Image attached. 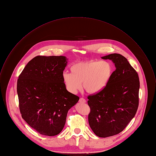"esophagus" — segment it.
Listing matches in <instances>:
<instances>
[{"label": "esophagus", "mask_w": 156, "mask_h": 156, "mask_svg": "<svg viewBox=\"0 0 156 156\" xmlns=\"http://www.w3.org/2000/svg\"><path fill=\"white\" fill-rule=\"evenodd\" d=\"M79 102L80 103H86V100L83 98H80L79 99Z\"/></svg>", "instance_id": "esophagus-1"}]
</instances>
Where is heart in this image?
<instances>
[{"label": "heart", "mask_w": 156, "mask_h": 156, "mask_svg": "<svg viewBox=\"0 0 156 156\" xmlns=\"http://www.w3.org/2000/svg\"><path fill=\"white\" fill-rule=\"evenodd\" d=\"M71 74L64 73L62 79L66 90L77 93L82 87L90 94L102 91L110 82L114 72L112 64L106 60H90L76 63L70 67Z\"/></svg>", "instance_id": "b5f03b06"}]
</instances>
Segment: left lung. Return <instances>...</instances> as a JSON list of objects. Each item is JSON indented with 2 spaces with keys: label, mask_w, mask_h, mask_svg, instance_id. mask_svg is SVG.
I'll return each instance as SVG.
<instances>
[{
  "label": "left lung",
  "mask_w": 156,
  "mask_h": 156,
  "mask_svg": "<svg viewBox=\"0 0 156 156\" xmlns=\"http://www.w3.org/2000/svg\"><path fill=\"white\" fill-rule=\"evenodd\" d=\"M101 58L111 60L115 70L102 91L88 97L91 109L88 122L96 136L107 137L122 132L135 116L140 82L137 73L124 56L114 53Z\"/></svg>",
  "instance_id": "1"
}]
</instances>
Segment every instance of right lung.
<instances>
[{
  "label": "right lung",
  "mask_w": 156,
  "mask_h": 156,
  "mask_svg": "<svg viewBox=\"0 0 156 156\" xmlns=\"http://www.w3.org/2000/svg\"><path fill=\"white\" fill-rule=\"evenodd\" d=\"M68 60L62 55L36 56L19 76L17 92L22 117L41 134H58L68 110L79 100L66 90L63 82Z\"/></svg>",
  "instance_id": "1"
}]
</instances>
